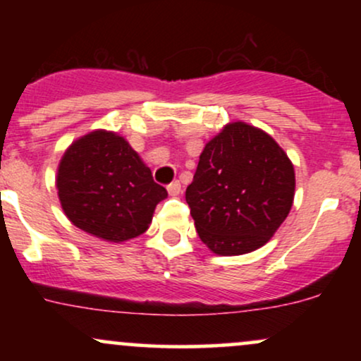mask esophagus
Returning <instances> with one entry per match:
<instances>
[{"label": "esophagus", "instance_id": "34e87169", "mask_svg": "<svg viewBox=\"0 0 361 361\" xmlns=\"http://www.w3.org/2000/svg\"><path fill=\"white\" fill-rule=\"evenodd\" d=\"M166 188H168V193L173 195V197H176V195L181 193V183L178 180L173 181V183H169Z\"/></svg>", "mask_w": 361, "mask_h": 361}]
</instances>
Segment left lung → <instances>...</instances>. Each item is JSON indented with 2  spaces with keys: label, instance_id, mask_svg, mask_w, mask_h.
<instances>
[{
  "label": "left lung",
  "instance_id": "1",
  "mask_svg": "<svg viewBox=\"0 0 361 361\" xmlns=\"http://www.w3.org/2000/svg\"><path fill=\"white\" fill-rule=\"evenodd\" d=\"M295 171L271 135L227 123L200 154L185 198L202 243L221 256L270 241L292 209Z\"/></svg>",
  "mask_w": 361,
  "mask_h": 361
}]
</instances>
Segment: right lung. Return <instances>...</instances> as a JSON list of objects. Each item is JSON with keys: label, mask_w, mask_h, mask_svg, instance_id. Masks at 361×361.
<instances>
[{"label": "right lung", "mask_w": 361, "mask_h": 361, "mask_svg": "<svg viewBox=\"0 0 361 361\" xmlns=\"http://www.w3.org/2000/svg\"><path fill=\"white\" fill-rule=\"evenodd\" d=\"M62 210L74 226L110 243L146 233L164 186L122 135L93 130L74 140L56 178Z\"/></svg>", "instance_id": "1"}]
</instances>
